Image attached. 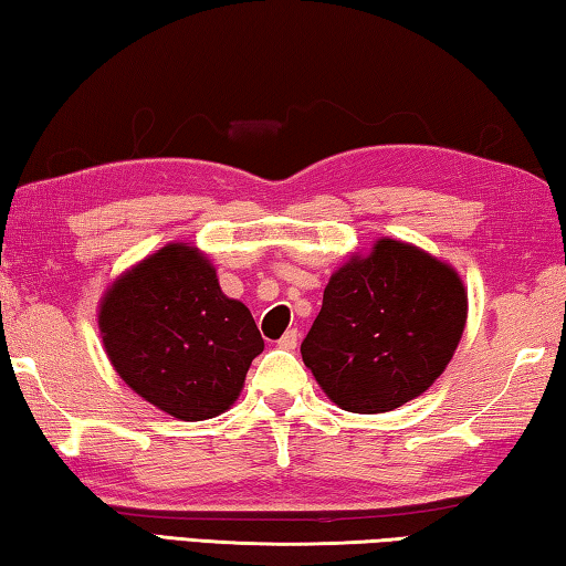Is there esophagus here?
<instances>
[{
	"instance_id": "obj_1",
	"label": "esophagus",
	"mask_w": 566,
	"mask_h": 566,
	"mask_svg": "<svg viewBox=\"0 0 566 566\" xmlns=\"http://www.w3.org/2000/svg\"><path fill=\"white\" fill-rule=\"evenodd\" d=\"M296 344H300V334H296V328H290V332H284V336L276 342L280 348H286V352H294Z\"/></svg>"
}]
</instances>
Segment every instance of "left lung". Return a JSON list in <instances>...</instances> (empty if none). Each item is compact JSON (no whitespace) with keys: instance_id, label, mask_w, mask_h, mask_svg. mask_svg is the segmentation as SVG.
Listing matches in <instances>:
<instances>
[{"instance_id":"obj_1","label":"left lung","mask_w":566,"mask_h":566,"mask_svg":"<svg viewBox=\"0 0 566 566\" xmlns=\"http://www.w3.org/2000/svg\"><path fill=\"white\" fill-rule=\"evenodd\" d=\"M465 316L455 270L413 244L378 240L328 280L302 358L336 406L386 413L443 374Z\"/></svg>"}]
</instances>
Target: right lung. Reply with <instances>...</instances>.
Wrapping results in <instances>:
<instances>
[{"label":"right lung","instance_id":"add662e5","mask_svg":"<svg viewBox=\"0 0 566 566\" xmlns=\"http://www.w3.org/2000/svg\"><path fill=\"white\" fill-rule=\"evenodd\" d=\"M98 326L123 381L180 420L228 410L264 348L248 306L228 300L212 264L185 244L123 274L104 296Z\"/></svg>","mask_w":566,"mask_h":566}]
</instances>
